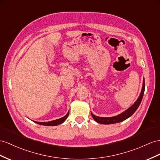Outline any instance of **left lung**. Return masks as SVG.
Instances as JSON below:
<instances>
[{"label":"left lung","mask_w":160,"mask_h":160,"mask_svg":"<svg viewBox=\"0 0 160 160\" xmlns=\"http://www.w3.org/2000/svg\"><path fill=\"white\" fill-rule=\"evenodd\" d=\"M145 87V79H143L142 87V90H141V92L140 93V95H139L137 100L134 102V104L132 106H130L128 109L125 110L124 112L121 113L120 114H119V115H118V116H113V117H108V118L96 116L91 112V116L93 118V119L95 120L97 122L99 123V124H116V123H119V122H121L122 121L126 120L127 118H130L135 112H136V110L138 109V106L140 105L143 95H144Z\"/></svg>","instance_id":"left-lung-1"}]
</instances>
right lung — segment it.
<instances>
[{"mask_svg":"<svg viewBox=\"0 0 160 160\" xmlns=\"http://www.w3.org/2000/svg\"><path fill=\"white\" fill-rule=\"evenodd\" d=\"M69 115V112H68V113L65 115L64 117L59 118V119H57L55 120H52V121H50V122H36L34 121L36 124H38L40 125H44V126H57L59 124H62L63 122H64L65 121V120L67 119V118L68 117Z\"/></svg>","mask_w":160,"mask_h":160,"instance_id":"add662e5","label":"right lung"}]
</instances>
